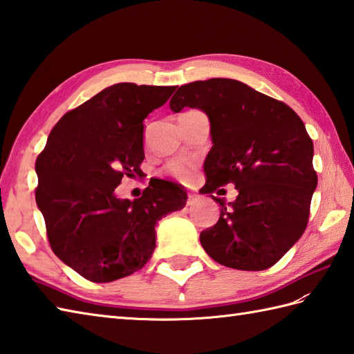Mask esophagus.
Masks as SVG:
<instances>
[{"label":"esophagus","mask_w":354,"mask_h":354,"mask_svg":"<svg viewBox=\"0 0 354 354\" xmlns=\"http://www.w3.org/2000/svg\"><path fill=\"white\" fill-rule=\"evenodd\" d=\"M198 201H199V194H196V193H190V194H189V202H187V205H193V204H196Z\"/></svg>","instance_id":"esophagus-1"}]
</instances>
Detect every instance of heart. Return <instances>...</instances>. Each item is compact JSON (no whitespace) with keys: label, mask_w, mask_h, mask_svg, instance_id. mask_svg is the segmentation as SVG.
Wrapping results in <instances>:
<instances>
[{"label":"heart","mask_w":354,"mask_h":354,"mask_svg":"<svg viewBox=\"0 0 354 354\" xmlns=\"http://www.w3.org/2000/svg\"><path fill=\"white\" fill-rule=\"evenodd\" d=\"M165 170H167L171 176L179 179V181H187V179H189L192 175L193 165L190 161H187V160H184V158H181V160H175V161L169 162Z\"/></svg>","instance_id":"b5f03b06"}]
</instances>
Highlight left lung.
Segmentation results:
<instances>
[{
  "label": "left lung",
  "instance_id": "obj_1",
  "mask_svg": "<svg viewBox=\"0 0 354 354\" xmlns=\"http://www.w3.org/2000/svg\"><path fill=\"white\" fill-rule=\"evenodd\" d=\"M198 108L209 120L213 147L201 193L234 184L239 196L201 232V245L221 265L263 270L280 260L307 227L318 176L313 142L288 104L232 79L183 85L170 109Z\"/></svg>",
  "mask_w": 354,
  "mask_h": 354
}]
</instances>
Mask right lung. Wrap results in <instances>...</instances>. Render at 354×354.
<instances>
[{
	"mask_svg": "<svg viewBox=\"0 0 354 354\" xmlns=\"http://www.w3.org/2000/svg\"><path fill=\"white\" fill-rule=\"evenodd\" d=\"M176 86L117 84L66 112L36 160L35 192L53 252L94 283L137 272L152 257L160 219L185 207L187 193L152 183L138 199L115 194L122 178L140 175L142 120Z\"/></svg>",
	"mask_w": 354,
	"mask_h": 354,
	"instance_id": "1",
	"label": "right lung"
}]
</instances>
